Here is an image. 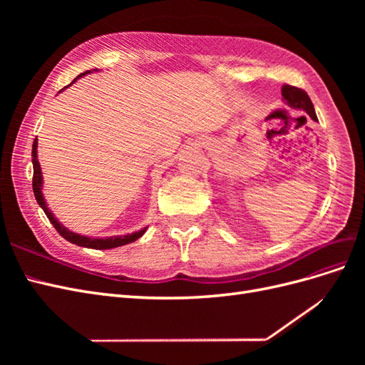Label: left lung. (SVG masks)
Segmentation results:
<instances>
[{
	"label": "left lung",
	"instance_id": "8db88e82",
	"mask_svg": "<svg viewBox=\"0 0 365 365\" xmlns=\"http://www.w3.org/2000/svg\"><path fill=\"white\" fill-rule=\"evenodd\" d=\"M282 96L284 98V102L288 103L291 108L302 109V111H304L312 120L318 121L314 105H312L311 98H309L306 91L300 90V88L291 86V85H283L282 86Z\"/></svg>",
	"mask_w": 365,
	"mask_h": 365
}]
</instances>
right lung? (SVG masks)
<instances>
[{
	"mask_svg": "<svg viewBox=\"0 0 365 365\" xmlns=\"http://www.w3.org/2000/svg\"><path fill=\"white\" fill-rule=\"evenodd\" d=\"M97 71V70H93ZM91 71H85L82 74H79L76 77V79L70 83L73 85L79 77L85 76V74H90ZM70 85H67L65 88H68ZM63 88V90H65ZM61 93V91H59ZM31 163H33V193H35L36 201L39 204V207L43 210V213L47 215L48 220L53 224V227L58 230V233L63 237L67 239L68 242L74 245H79V247H85V248H93V250H109V248H117L121 245H126L130 244V242H135L137 239H140L143 235L146 233L148 227H145L140 231H135V233H130V235H123V236H113V237H88V236H82V235H77L70 231L67 227H63L58 217H54V215L51 213V210L48 208L47 202H46V197H43L42 193V172H41V164L38 161V138H35L33 141V148H31Z\"/></svg>",
	"mask_w": 365,
	"mask_h": 365,
	"instance_id": "obj_1",
	"label": "right lung"
}]
</instances>
